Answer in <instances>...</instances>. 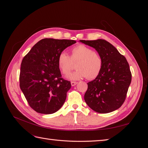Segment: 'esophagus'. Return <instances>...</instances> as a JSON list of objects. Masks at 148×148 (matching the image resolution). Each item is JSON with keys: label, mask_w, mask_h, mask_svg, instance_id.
Listing matches in <instances>:
<instances>
[{"label": "esophagus", "mask_w": 148, "mask_h": 148, "mask_svg": "<svg viewBox=\"0 0 148 148\" xmlns=\"http://www.w3.org/2000/svg\"><path fill=\"white\" fill-rule=\"evenodd\" d=\"M77 83H78L77 82H71V86H75V85L77 84Z\"/></svg>", "instance_id": "1"}]
</instances>
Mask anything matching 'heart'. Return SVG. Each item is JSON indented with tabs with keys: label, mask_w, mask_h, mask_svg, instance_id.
<instances>
[{
	"label": "heart",
	"mask_w": 148,
	"mask_h": 148,
	"mask_svg": "<svg viewBox=\"0 0 148 148\" xmlns=\"http://www.w3.org/2000/svg\"><path fill=\"white\" fill-rule=\"evenodd\" d=\"M71 57L65 52L59 53L57 65L61 72L66 75L73 67V62H77V70L70 73L67 78L70 80H78L87 77L89 79L96 78L101 73L102 60L97 53L92 49L84 45H78L71 49Z\"/></svg>",
	"instance_id": "1"
}]
</instances>
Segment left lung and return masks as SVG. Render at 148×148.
<instances>
[{
  "label": "left lung",
  "mask_w": 148,
  "mask_h": 148,
  "mask_svg": "<svg viewBox=\"0 0 148 148\" xmlns=\"http://www.w3.org/2000/svg\"><path fill=\"white\" fill-rule=\"evenodd\" d=\"M93 47L101 57V73L88 83L84 99L94 111L101 114L109 113L119 109L126 98L132 73L128 62L112 44L104 39L93 41L79 40Z\"/></svg>",
  "instance_id": "left-lung-1"
}]
</instances>
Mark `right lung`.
Returning <instances> with one entry per match:
<instances>
[{
    "label": "right lung",
    "mask_w": 148,
    "mask_h": 148,
    "mask_svg": "<svg viewBox=\"0 0 148 148\" xmlns=\"http://www.w3.org/2000/svg\"><path fill=\"white\" fill-rule=\"evenodd\" d=\"M75 43L74 40L42 39L22 60L20 89L37 112L55 113L64 104L71 83L61 77L57 59L60 52Z\"/></svg>",
    "instance_id": "right-lung-1"
}]
</instances>
